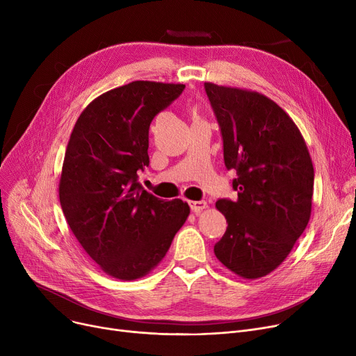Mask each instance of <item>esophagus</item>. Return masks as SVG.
<instances>
[{"mask_svg":"<svg viewBox=\"0 0 356 356\" xmlns=\"http://www.w3.org/2000/svg\"><path fill=\"white\" fill-rule=\"evenodd\" d=\"M189 204H191V209H192L195 213H199V212H202L203 209L208 208V203L204 202V200H191Z\"/></svg>","mask_w":356,"mask_h":356,"instance_id":"34e87169","label":"esophagus"}]
</instances>
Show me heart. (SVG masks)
I'll return each instance as SVG.
<instances>
[{
  "label": "heart",
  "instance_id": "b5f03b06",
  "mask_svg": "<svg viewBox=\"0 0 356 356\" xmlns=\"http://www.w3.org/2000/svg\"><path fill=\"white\" fill-rule=\"evenodd\" d=\"M195 121H200V120H199V117H197V114H196V112L193 114V122H195Z\"/></svg>",
  "mask_w": 356,
  "mask_h": 356
}]
</instances>
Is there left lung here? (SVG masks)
Here are the masks:
<instances>
[{
	"instance_id": "left-lung-1",
	"label": "left lung",
	"mask_w": 356,
	"mask_h": 356,
	"mask_svg": "<svg viewBox=\"0 0 356 356\" xmlns=\"http://www.w3.org/2000/svg\"><path fill=\"white\" fill-rule=\"evenodd\" d=\"M204 90L238 192L235 202H216L228 228L213 251L239 277H264L287 258L309 223L314 183L309 149L293 120L270 98L211 82Z\"/></svg>"
}]
</instances>
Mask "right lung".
<instances>
[{"label":"right lung","mask_w":356,"mask_h":356,"mask_svg":"<svg viewBox=\"0 0 356 356\" xmlns=\"http://www.w3.org/2000/svg\"><path fill=\"white\" fill-rule=\"evenodd\" d=\"M184 85L136 81L93 99L73 127L59 181V199L82 248L108 275L136 280L164 258L191 213L138 183L148 165L153 118Z\"/></svg>","instance_id":"1"}]
</instances>
